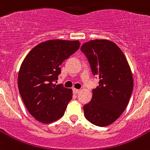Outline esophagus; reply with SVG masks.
<instances>
[{"label": "esophagus", "mask_w": 150, "mask_h": 150, "mask_svg": "<svg viewBox=\"0 0 150 150\" xmlns=\"http://www.w3.org/2000/svg\"><path fill=\"white\" fill-rule=\"evenodd\" d=\"M79 92H80V90L79 89L73 88V93H74V94H78V93H79Z\"/></svg>", "instance_id": "obj_1"}]
</instances>
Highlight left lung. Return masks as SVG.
Masks as SVG:
<instances>
[{"mask_svg": "<svg viewBox=\"0 0 150 150\" xmlns=\"http://www.w3.org/2000/svg\"><path fill=\"white\" fill-rule=\"evenodd\" d=\"M93 75L99 82L92 89V98L83 107L87 120L104 127L113 123L127 107L133 89L129 64L122 50L112 41L92 40L83 44Z\"/></svg>", "mask_w": 150, "mask_h": 150, "instance_id": "obj_1", "label": "left lung"}]
</instances>
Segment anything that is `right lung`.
Masks as SVG:
<instances>
[{
    "label": "right lung",
    "mask_w": 150,
    "mask_h": 150,
    "mask_svg": "<svg viewBox=\"0 0 150 150\" xmlns=\"http://www.w3.org/2000/svg\"><path fill=\"white\" fill-rule=\"evenodd\" d=\"M79 41L53 39L33 47L18 72V86L27 109L36 120L52 123L62 117L72 90L54 84L60 65L79 48Z\"/></svg>",
    "instance_id": "add662e5"
}]
</instances>
